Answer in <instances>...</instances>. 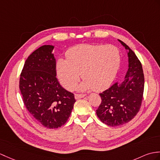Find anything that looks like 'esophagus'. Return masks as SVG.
Wrapping results in <instances>:
<instances>
[{"instance_id":"1","label":"esophagus","mask_w":160,"mask_h":160,"mask_svg":"<svg viewBox=\"0 0 160 160\" xmlns=\"http://www.w3.org/2000/svg\"><path fill=\"white\" fill-rule=\"evenodd\" d=\"M86 95L84 94H75V99H81L84 97H85Z\"/></svg>"}]
</instances>
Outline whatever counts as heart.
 <instances>
[{
    "instance_id": "1",
    "label": "heart",
    "mask_w": 160,
    "mask_h": 160,
    "mask_svg": "<svg viewBox=\"0 0 160 160\" xmlns=\"http://www.w3.org/2000/svg\"><path fill=\"white\" fill-rule=\"evenodd\" d=\"M66 57L57 59L56 71L68 90L76 87L80 72L84 79L79 87L80 90H103L112 83L121 62V51L113 45L80 44L70 48Z\"/></svg>"
}]
</instances>
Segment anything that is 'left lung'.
<instances>
[{
  "instance_id": "left-lung-1",
  "label": "left lung",
  "mask_w": 160,
  "mask_h": 160,
  "mask_svg": "<svg viewBox=\"0 0 160 160\" xmlns=\"http://www.w3.org/2000/svg\"><path fill=\"white\" fill-rule=\"evenodd\" d=\"M118 40L128 50V69L123 80L99 93L102 103L96 110L101 121L112 127L130 121L138 112L144 86V73L139 59L128 45Z\"/></svg>"
}]
</instances>
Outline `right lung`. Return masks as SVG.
<instances>
[{"instance_id":"obj_1","label":"right lung","mask_w":160,"mask_h":160,"mask_svg":"<svg viewBox=\"0 0 160 160\" xmlns=\"http://www.w3.org/2000/svg\"><path fill=\"white\" fill-rule=\"evenodd\" d=\"M54 48L44 45L29 56L22 69L19 85L28 112L49 129L64 125L76 102L74 95L63 88L56 77Z\"/></svg>"}]
</instances>
